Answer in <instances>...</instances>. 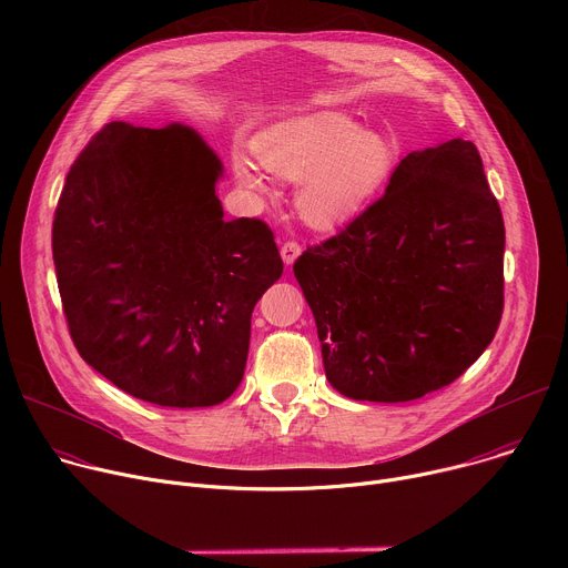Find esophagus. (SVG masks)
<instances>
[{
  "label": "esophagus",
  "instance_id": "1",
  "mask_svg": "<svg viewBox=\"0 0 568 568\" xmlns=\"http://www.w3.org/2000/svg\"><path fill=\"white\" fill-rule=\"evenodd\" d=\"M301 252H303V247L298 245L296 240H287L285 245L281 247V256H283V263H285V265H292V263H294V261L301 256Z\"/></svg>",
  "mask_w": 568,
  "mask_h": 568
}]
</instances>
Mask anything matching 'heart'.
<instances>
[{
	"label": "heart",
	"mask_w": 568,
	"mask_h": 568,
	"mask_svg": "<svg viewBox=\"0 0 568 568\" xmlns=\"http://www.w3.org/2000/svg\"><path fill=\"white\" fill-rule=\"evenodd\" d=\"M252 150L267 173L298 182L296 209L318 229L364 211L386 186L397 161L388 134L359 128L357 119L335 110L278 121L254 139ZM231 171L242 191L270 195L267 178L245 156L235 154Z\"/></svg>",
	"instance_id": "heart-1"
}]
</instances>
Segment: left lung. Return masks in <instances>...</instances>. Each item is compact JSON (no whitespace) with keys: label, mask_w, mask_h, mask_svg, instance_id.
<instances>
[{"label":"left lung","mask_w":568,"mask_h":568,"mask_svg":"<svg viewBox=\"0 0 568 568\" xmlns=\"http://www.w3.org/2000/svg\"><path fill=\"white\" fill-rule=\"evenodd\" d=\"M504 247L476 145L409 152L377 202L294 263L328 382L409 402L460 377L499 328Z\"/></svg>","instance_id":"8db88e82"}]
</instances>
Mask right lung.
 Listing matches in <instances>:
<instances>
[{
  "instance_id": "1",
  "label": "right lung",
  "mask_w": 568,
  "mask_h": 568,
  "mask_svg": "<svg viewBox=\"0 0 568 568\" xmlns=\"http://www.w3.org/2000/svg\"><path fill=\"white\" fill-rule=\"evenodd\" d=\"M222 161L189 125L108 123L53 215V265L75 351L159 407H213L245 375L252 312L283 274L272 229L224 220Z\"/></svg>"
}]
</instances>
